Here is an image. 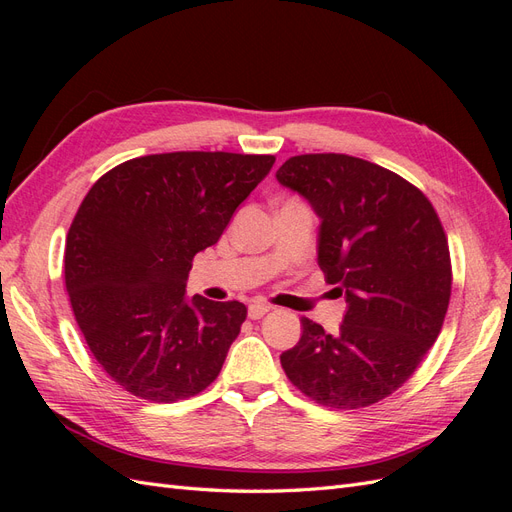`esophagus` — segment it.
<instances>
[{"label":"esophagus","instance_id":"obj_1","mask_svg":"<svg viewBox=\"0 0 512 512\" xmlns=\"http://www.w3.org/2000/svg\"><path fill=\"white\" fill-rule=\"evenodd\" d=\"M269 305L262 303V301H252L250 307H247V316H250L252 320H260L262 316H265L269 312Z\"/></svg>","mask_w":512,"mask_h":512}]
</instances>
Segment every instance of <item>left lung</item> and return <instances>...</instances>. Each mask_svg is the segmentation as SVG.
<instances>
[{"label":"left lung","instance_id":"left-lung-1","mask_svg":"<svg viewBox=\"0 0 512 512\" xmlns=\"http://www.w3.org/2000/svg\"><path fill=\"white\" fill-rule=\"evenodd\" d=\"M275 177L316 211L318 265L348 303L333 335L301 318V339L280 356L286 376L320 406L376 404L442 329L453 275L438 213L406 179L346 153L294 156Z\"/></svg>","mask_w":512,"mask_h":512}]
</instances>
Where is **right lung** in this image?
Instances as JSON below:
<instances>
[{"mask_svg":"<svg viewBox=\"0 0 512 512\" xmlns=\"http://www.w3.org/2000/svg\"><path fill=\"white\" fill-rule=\"evenodd\" d=\"M273 156L175 151L102 175L76 211L64 275L76 324L128 393L170 404L218 378L247 309L185 297L198 252L269 175Z\"/></svg>","mask_w":512,"mask_h":512,"instance_id":"add662e5","label":"right lung"}]
</instances>
